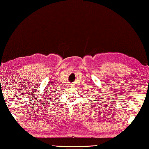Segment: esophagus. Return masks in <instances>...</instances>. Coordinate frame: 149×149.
Listing matches in <instances>:
<instances>
[{"label": "esophagus", "instance_id": "34e87169", "mask_svg": "<svg viewBox=\"0 0 149 149\" xmlns=\"http://www.w3.org/2000/svg\"><path fill=\"white\" fill-rule=\"evenodd\" d=\"M69 85H70V86H74V84H73V83H70Z\"/></svg>", "mask_w": 149, "mask_h": 149}]
</instances>
